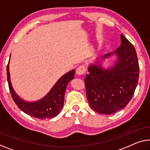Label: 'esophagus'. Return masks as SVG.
I'll list each match as a JSON object with an SVG mask.
<instances>
[{
    "label": "esophagus",
    "mask_w": 150,
    "mask_h": 150,
    "mask_svg": "<svg viewBox=\"0 0 150 150\" xmlns=\"http://www.w3.org/2000/svg\"><path fill=\"white\" fill-rule=\"evenodd\" d=\"M86 72V69L84 65L79 66V67L77 69V70H76V73H77V74L79 75L84 74Z\"/></svg>",
    "instance_id": "34e87169"
}]
</instances>
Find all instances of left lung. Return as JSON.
I'll list each match as a JSON object with an SVG mask.
<instances>
[{
    "label": "left lung",
    "mask_w": 150,
    "mask_h": 150,
    "mask_svg": "<svg viewBox=\"0 0 150 150\" xmlns=\"http://www.w3.org/2000/svg\"><path fill=\"white\" fill-rule=\"evenodd\" d=\"M120 40L117 51L101 57L104 60L115 54L118 58L116 63L107 69L101 67L100 61L96 64H91L89 73L85 78L89 106L102 115H111L124 108L138 83L139 66L135 49L122 34Z\"/></svg>",
    "instance_id": "1"
}]
</instances>
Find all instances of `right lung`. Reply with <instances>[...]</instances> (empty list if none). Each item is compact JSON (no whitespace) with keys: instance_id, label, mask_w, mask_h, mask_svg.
I'll return each instance as SVG.
<instances>
[{"instance_id":"right-lung-1","label":"right lung","mask_w":150,"mask_h":150,"mask_svg":"<svg viewBox=\"0 0 150 150\" xmlns=\"http://www.w3.org/2000/svg\"><path fill=\"white\" fill-rule=\"evenodd\" d=\"M9 62L10 59L6 67L8 88L13 100L18 108L27 115L40 119H46L57 117L63 106L67 86L69 81L74 79L75 71H69L60 78L48 94L42 99L36 102H28L24 101L17 95L12 88L10 80Z\"/></svg>"}]
</instances>
